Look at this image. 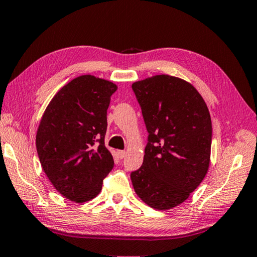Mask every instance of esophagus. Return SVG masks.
Listing matches in <instances>:
<instances>
[{"label":"esophagus","instance_id":"obj_1","mask_svg":"<svg viewBox=\"0 0 257 257\" xmlns=\"http://www.w3.org/2000/svg\"><path fill=\"white\" fill-rule=\"evenodd\" d=\"M125 151H118V156L120 157V158H123L124 156H125Z\"/></svg>","mask_w":257,"mask_h":257}]
</instances>
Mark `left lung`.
Here are the masks:
<instances>
[{
    "mask_svg": "<svg viewBox=\"0 0 257 257\" xmlns=\"http://www.w3.org/2000/svg\"><path fill=\"white\" fill-rule=\"evenodd\" d=\"M132 87L148 132L143 165L130 174L135 192L149 207L169 210L184 202L207 174L211 118L200 93L182 78L163 74Z\"/></svg>",
    "mask_w": 257,
    "mask_h": 257,
    "instance_id": "obj_1",
    "label": "left lung"
}]
</instances>
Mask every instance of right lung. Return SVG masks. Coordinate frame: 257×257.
Listing matches in <instances>:
<instances>
[{
  "label": "right lung",
  "mask_w": 257,
  "mask_h": 257,
  "mask_svg": "<svg viewBox=\"0 0 257 257\" xmlns=\"http://www.w3.org/2000/svg\"><path fill=\"white\" fill-rule=\"evenodd\" d=\"M114 83L82 75L64 85L40 120L36 147L41 167L58 192L76 203L101 192L114 162L104 145L106 110Z\"/></svg>",
  "instance_id": "obj_1"
}]
</instances>
